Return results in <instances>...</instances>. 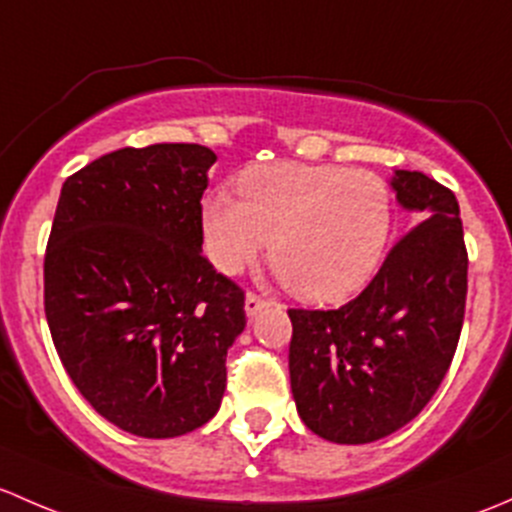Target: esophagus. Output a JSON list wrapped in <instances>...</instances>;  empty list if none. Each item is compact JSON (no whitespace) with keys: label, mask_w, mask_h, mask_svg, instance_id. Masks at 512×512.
Returning a JSON list of instances; mask_svg holds the SVG:
<instances>
[{"label":"esophagus","mask_w":512,"mask_h":512,"mask_svg":"<svg viewBox=\"0 0 512 512\" xmlns=\"http://www.w3.org/2000/svg\"><path fill=\"white\" fill-rule=\"evenodd\" d=\"M266 305H268V300H263L261 295H256V293H246L244 308H246V315H249V318H256V315L261 313V310L266 308Z\"/></svg>","instance_id":"obj_1"}]
</instances>
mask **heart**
I'll use <instances>...</instances> for the list:
<instances>
[{
  "label": "heart",
  "mask_w": 512,
  "mask_h": 512,
  "mask_svg": "<svg viewBox=\"0 0 512 512\" xmlns=\"http://www.w3.org/2000/svg\"><path fill=\"white\" fill-rule=\"evenodd\" d=\"M241 197L204 199V246L214 266L239 273L268 246L286 288L310 303H340L365 288L392 231L382 177L340 165L273 162L239 177Z\"/></svg>",
  "instance_id": "heart-1"
}]
</instances>
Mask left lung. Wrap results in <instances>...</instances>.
Segmentation results:
<instances>
[{
  "label": "left lung",
  "mask_w": 512,
  "mask_h": 512,
  "mask_svg": "<svg viewBox=\"0 0 512 512\" xmlns=\"http://www.w3.org/2000/svg\"><path fill=\"white\" fill-rule=\"evenodd\" d=\"M407 231L355 300L291 308L288 370L300 419L335 444H370L402 429L449 372L468 291L456 194L424 172L397 170Z\"/></svg>",
  "instance_id": "left-lung-1"
}]
</instances>
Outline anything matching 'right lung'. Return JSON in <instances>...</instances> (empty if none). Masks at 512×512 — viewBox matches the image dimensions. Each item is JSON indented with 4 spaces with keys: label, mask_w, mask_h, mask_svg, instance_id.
Here are the masks:
<instances>
[{
    "label": "right lung",
    "mask_w": 512,
    "mask_h": 512,
    "mask_svg": "<svg viewBox=\"0 0 512 512\" xmlns=\"http://www.w3.org/2000/svg\"><path fill=\"white\" fill-rule=\"evenodd\" d=\"M209 147L160 142L98 157L63 182L44 310L68 377L100 416L172 439L219 412L244 291L202 256Z\"/></svg>",
    "instance_id": "1"
}]
</instances>
